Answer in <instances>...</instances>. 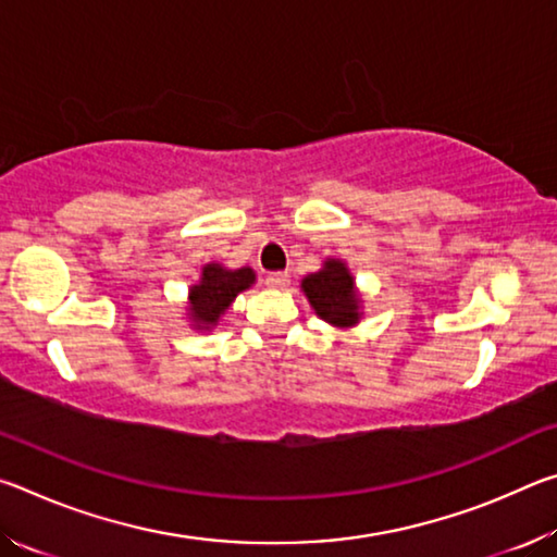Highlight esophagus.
Returning a JSON list of instances; mask_svg holds the SVG:
<instances>
[{"mask_svg":"<svg viewBox=\"0 0 557 557\" xmlns=\"http://www.w3.org/2000/svg\"><path fill=\"white\" fill-rule=\"evenodd\" d=\"M265 282H268V287H272V289H282V287L289 285V275H287V272H270Z\"/></svg>","mask_w":557,"mask_h":557,"instance_id":"obj_1","label":"esophagus"}]
</instances>
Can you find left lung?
<instances>
[{"label":"left lung","instance_id":"8db88e82","mask_svg":"<svg viewBox=\"0 0 557 557\" xmlns=\"http://www.w3.org/2000/svg\"><path fill=\"white\" fill-rule=\"evenodd\" d=\"M301 292L314 307L317 317L329 324L346 329L361 319V297H358L354 275L344 260L329 258L322 270L301 280Z\"/></svg>","mask_w":557,"mask_h":557}]
</instances>
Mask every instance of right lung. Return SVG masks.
I'll use <instances>...</instances> for the list:
<instances>
[{
  "instance_id": "obj_1",
  "label": "right lung",
  "mask_w": 557,
  "mask_h": 557,
  "mask_svg": "<svg viewBox=\"0 0 557 557\" xmlns=\"http://www.w3.org/2000/svg\"><path fill=\"white\" fill-rule=\"evenodd\" d=\"M252 282H256V272L250 268L228 270L219 262H209L201 270L199 285L188 289V319L196 329H213L225 309L233 305V299Z\"/></svg>"
}]
</instances>
